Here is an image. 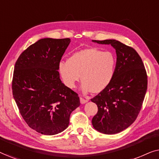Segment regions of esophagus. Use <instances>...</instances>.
Returning a JSON list of instances; mask_svg holds the SVG:
<instances>
[{
	"label": "esophagus",
	"mask_w": 159,
	"mask_h": 159,
	"mask_svg": "<svg viewBox=\"0 0 159 159\" xmlns=\"http://www.w3.org/2000/svg\"><path fill=\"white\" fill-rule=\"evenodd\" d=\"M87 102H88V99H84L83 98H80V103L82 104L86 103Z\"/></svg>",
	"instance_id": "1"
}]
</instances>
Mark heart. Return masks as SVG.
Returning a JSON list of instances; mask_svg holds the SVG:
<instances>
[{"label": "heart", "instance_id": "b5f03b06", "mask_svg": "<svg viewBox=\"0 0 159 159\" xmlns=\"http://www.w3.org/2000/svg\"><path fill=\"white\" fill-rule=\"evenodd\" d=\"M116 64V57L111 52L90 48L75 52L67 61L60 63L58 69L63 81L69 88H75L81 75L82 92L97 93L111 82Z\"/></svg>", "mask_w": 159, "mask_h": 159}]
</instances>
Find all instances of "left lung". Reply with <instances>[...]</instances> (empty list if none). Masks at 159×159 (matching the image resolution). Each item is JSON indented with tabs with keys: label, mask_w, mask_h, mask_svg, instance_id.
Wrapping results in <instances>:
<instances>
[{
	"label": "left lung",
	"mask_w": 159,
	"mask_h": 159,
	"mask_svg": "<svg viewBox=\"0 0 159 159\" xmlns=\"http://www.w3.org/2000/svg\"><path fill=\"white\" fill-rule=\"evenodd\" d=\"M92 41L111 45L116 53L111 82L91 99L98 108L92 124L101 133L116 134L129 127L140 113L148 87L146 71L140 56L132 48L116 40Z\"/></svg>",
	"instance_id": "8db88e82"
}]
</instances>
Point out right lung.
I'll return each mask as SVG.
<instances>
[{"label": "right lung", "instance_id": "right-lung-1", "mask_svg": "<svg viewBox=\"0 0 159 159\" xmlns=\"http://www.w3.org/2000/svg\"><path fill=\"white\" fill-rule=\"evenodd\" d=\"M69 38L40 39L19 56L14 66L13 96L28 126L46 135L68 127L80 98L62 83L58 66Z\"/></svg>", "mask_w": 159, "mask_h": 159}]
</instances>
